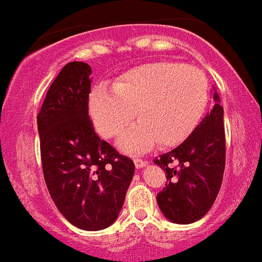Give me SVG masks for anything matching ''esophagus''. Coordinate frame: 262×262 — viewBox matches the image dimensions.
Instances as JSON below:
<instances>
[{"label": "esophagus", "instance_id": "obj_1", "mask_svg": "<svg viewBox=\"0 0 262 262\" xmlns=\"http://www.w3.org/2000/svg\"><path fill=\"white\" fill-rule=\"evenodd\" d=\"M134 163H135V166L138 169H142L147 165V161H144V160H142V159H135L134 160Z\"/></svg>", "mask_w": 262, "mask_h": 262}]
</instances>
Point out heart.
<instances>
[{
    "label": "heart",
    "instance_id": "b5f03b06",
    "mask_svg": "<svg viewBox=\"0 0 262 262\" xmlns=\"http://www.w3.org/2000/svg\"><path fill=\"white\" fill-rule=\"evenodd\" d=\"M207 103V80L195 67L156 61L123 73L114 88L101 84L90 94L89 110L97 131L118 135L135 118L140 122L118 139L128 154H142L161 142L176 144L195 128Z\"/></svg>",
    "mask_w": 262,
    "mask_h": 262
}]
</instances>
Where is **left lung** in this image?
Masks as SVG:
<instances>
[{"label":"left lung","instance_id":"1","mask_svg":"<svg viewBox=\"0 0 262 262\" xmlns=\"http://www.w3.org/2000/svg\"><path fill=\"white\" fill-rule=\"evenodd\" d=\"M212 97L215 105L190 136L173 151L155 160L168 180L157 194V205L173 223L200 221L211 209L221 190L226 165V136L223 107L215 89Z\"/></svg>","mask_w":262,"mask_h":262}]
</instances>
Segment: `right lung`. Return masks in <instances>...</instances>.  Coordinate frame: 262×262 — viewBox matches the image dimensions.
<instances>
[{"label": "right lung", "mask_w": 262, "mask_h": 262, "mask_svg": "<svg viewBox=\"0 0 262 262\" xmlns=\"http://www.w3.org/2000/svg\"><path fill=\"white\" fill-rule=\"evenodd\" d=\"M86 62H68L48 89L38 114L46 185L57 210L85 231L117 221L133 180V160L94 133L89 118Z\"/></svg>", "instance_id": "1"}]
</instances>
